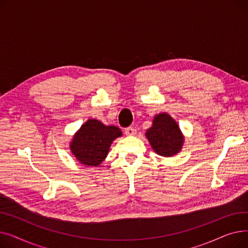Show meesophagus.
<instances>
[{
    "label": "esophagus",
    "mask_w": 248,
    "mask_h": 248,
    "mask_svg": "<svg viewBox=\"0 0 248 248\" xmlns=\"http://www.w3.org/2000/svg\"><path fill=\"white\" fill-rule=\"evenodd\" d=\"M136 129L134 128V127H126L125 129H124V134L126 135V136H135L136 135Z\"/></svg>",
    "instance_id": "34e87169"
}]
</instances>
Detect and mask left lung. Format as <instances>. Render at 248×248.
Wrapping results in <instances>:
<instances>
[{
	"label": "left lung",
	"instance_id": "1",
	"mask_svg": "<svg viewBox=\"0 0 248 248\" xmlns=\"http://www.w3.org/2000/svg\"><path fill=\"white\" fill-rule=\"evenodd\" d=\"M146 138L153 151L166 158L179 154L185 141L179 124L167 112L154 116L152 126L146 132Z\"/></svg>",
	"mask_w": 248,
	"mask_h": 248
}]
</instances>
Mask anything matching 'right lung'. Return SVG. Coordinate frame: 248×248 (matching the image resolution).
Instances as JSON below:
<instances>
[{
  "mask_svg": "<svg viewBox=\"0 0 248 248\" xmlns=\"http://www.w3.org/2000/svg\"><path fill=\"white\" fill-rule=\"evenodd\" d=\"M123 136L121 128L87 120L74 134L69 148L75 159L87 167H98L109 152L112 141Z\"/></svg>",
  "mask_w": 248,
  "mask_h": 248,
  "instance_id": "right-lung-1",
  "label": "right lung"
}]
</instances>
